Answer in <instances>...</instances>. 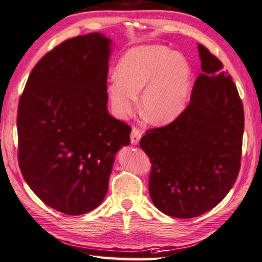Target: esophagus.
<instances>
[{
  "instance_id": "esophagus-1",
  "label": "esophagus",
  "mask_w": 262,
  "mask_h": 262,
  "mask_svg": "<svg viewBox=\"0 0 262 262\" xmlns=\"http://www.w3.org/2000/svg\"><path fill=\"white\" fill-rule=\"evenodd\" d=\"M130 137H131V143L134 144V145H137V144L139 143L140 137H142V131H140L138 127L134 126V127H132Z\"/></svg>"
}]
</instances>
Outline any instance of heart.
Segmentation results:
<instances>
[{"label":"heart","instance_id":"b5f03b06","mask_svg":"<svg viewBox=\"0 0 262 262\" xmlns=\"http://www.w3.org/2000/svg\"><path fill=\"white\" fill-rule=\"evenodd\" d=\"M117 77L110 81L107 93L119 117L130 115L142 92V112L154 124L172 122L188 104L190 67L183 55L164 46L130 49L117 65Z\"/></svg>","mask_w":262,"mask_h":262}]
</instances>
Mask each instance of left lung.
<instances>
[{
	"instance_id": "8db88e82",
	"label": "left lung",
	"mask_w": 262,
	"mask_h": 262,
	"mask_svg": "<svg viewBox=\"0 0 262 262\" xmlns=\"http://www.w3.org/2000/svg\"><path fill=\"white\" fill-rule=\"evenodd\" d=\"M197 47L203 72L190 103L173 122L150 128L139 142L151 162V200L162 213L180 219L217 206L241 166L244 105L222 62L202 45Z\"/></svg>"
}]
</instances>
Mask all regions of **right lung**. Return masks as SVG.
Masks as SVG:
<instances>
[{
  "label": "right lung",
  "mask_w": 262,
  "mask_h": 262,
  "mask_svg": "<svg viewBox=\"0 0 262 262\" xmlns=\"http://www.w3.org/2000/svg\"><path fill=\"white\" fill-rule=\"evenodd\" d=\"M111 40L75 36L30 72L17 108L18 165L39 199L66 215L96 209L131 127L107 111Z\"/></svg>",
  "instance_id": "add662e5"
}]
</instances>
